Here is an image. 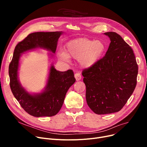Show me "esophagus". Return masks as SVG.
<instances>
[{"mask_svg": "<svg viewBox=\"0 0 147 147\" xmlns=\"http://www.w3.org/2000/svg\"><path fill=\"white\" fill-rule=\"evenodd\" d=\"M74 77H75L76 80H78V81L82 79V76H81V75H80V74L79 73H76L74 74Z\"/></svg>", "mask_w": 147, "mask_h": 147, "instance_id": "34e87169", "label": "esophagus"}]
</instances>
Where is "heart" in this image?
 <instances>
[{
    "label": "heart",
    "mask_w": 147,
    "mask_h": 147,
    "mask_svg": "<svg viewBox=\"0 0 147 147\" xmlns=\"http://www.w3.org/2000/svg\"><path fill=\"white\" fill-rule=\"evenodd\" d=\"M105 48L104 43L101 40L80 38L68 42L65 51L61 50L59 57L67 61L69 58H73L79 60L82 67L89 68L97 63L102 55Z\"/></svg>",
    "instance_id": "b5f03b06"
}]
</instances>
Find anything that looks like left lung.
<instances>
[{
  "instance_id": "1",
  "label": "left lung",
  "mask_w": 147,
  "mask_h": 147,
  "mask_svg": "<svg viewBox=\"0 0 147 147\" xmlns=\"http://www.w3.org/2000/svg\"><path fill=\"white\" fill-rule=\"evenodd\" d=\"M110 39L105 55L82 71L86 99L97 114L119 111L133 94L138 67L134 51L115 32H107Z\"/></svg>"
}]
</instances>
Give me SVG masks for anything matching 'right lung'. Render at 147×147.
Returning a JSON list of instances; mask_svg holds the SVG:
<instances>
[{"label": "right lung", "instance_id": "1", "mask_svg": "<svg viewBox=\"0 0 147 147\" xmlns=\"http://www.w3.org/2000/svg\"><path fill=\"white\" fill-rule=\"evenodd\" d=\"M62 32H35L27 36L15 46L9 66L10 88L15 98L27 113L36 117L56 115L63 104L67 92L76 82L71 69L57 70L53 64L45 90L39 94H31L23 88L18 79V68L21 54L36 48H43L55 53ZM51 56L53 55L51 53Z\"/></svg>", "mask_w": 147, "mask_h": 147}]
</instances>
